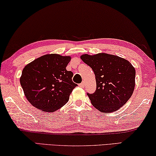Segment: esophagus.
Returning <instances> with one entry per match:
<instances>
[{"label": "esophagus", "instance_id": "1", "mask_svg": "<svg viewBox=\"0 0 156 156\" xmlns=\"http://www.w3.org/2000/svg\"><path fill=\"white\" fill-rule=\"evenodd\" d=\"M79 86L81 87V88H83V87H84V82L81 83L80 84V85H79Z\"/></svg>", "mask_w": 156, "mask_h": 156}]
</instances>
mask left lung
<instances>
[{
  "instance_id": "left-lung-1",
  "label": "left lung",
  "mask_w": 156,
  "mask_h": 156,
  "mask_svg": "<svg viewBox=\"0 0 156 156\" xmlns=\"http://www.w3.org/2000/svg\"><path fill=\"white\" fill-rule=\"evenodd\" d=\"M94 71L97 89L87 93L92 105L103 113L112 112L130 99L135 87L136 70L127 59L107 53L81 56Z\"/></svg>"
}]
</instances>
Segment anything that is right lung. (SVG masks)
<instances>
[{
    "label": "right lung",
    "mask_w": 156,
    "mask_h": 156,
    "mask_svg": "<svg viewBox=\"0 0 156 156\" xmlns=\"http://www.w3.org/2000/svg\"><path fill=\"white\" fill-rule=\"evenodd\" d=\"M71 57L47 54L25 66L20 81L31 104L43 112H53L69 99L77 86L72 81L73 73L66 68Z\"/></svg>",
    "instance_id": "right-lung-1"
}]
</instances>
